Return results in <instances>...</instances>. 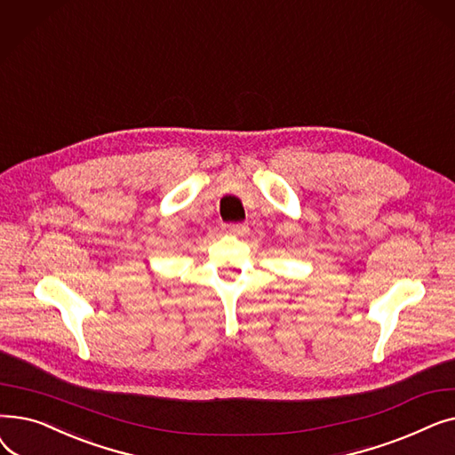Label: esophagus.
Listing matches in <instances>:
<instances>
[{
    "label": "esophagus",
    "instance_id": "esophagus-1",
    "mask_svg": "<svg viewBox=\"0 0 455 455\" xmlns=\"http://www.w3.org/2000/svg\"><path fill=\"white\" fill-rule=\"evenodd\" d=\"M223 228H225V232H230V234H235V232H242V230H245V227H243V225H237V223L225 225Z\"/></svg>",
    "mask_w": 455,
    "mask_h": 455
}]
</instances>
